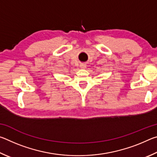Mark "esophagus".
I'll return each instance as SVG.
<instances>
[{"mask_svg": "<svg viewBox=\"0 0 157 157\" xmlns=\"http://www.w3.org/2000/svg\"><path fill=\"white\" fill-rule=\"evenodd\" d=\"M80 68H82V69H85L86 68V63H81Z\"/></svg>", "mask_w": 157, "mask_h": 157, "instance_id": "esophagus-1", "label": "esophagus"}]
</instances>
